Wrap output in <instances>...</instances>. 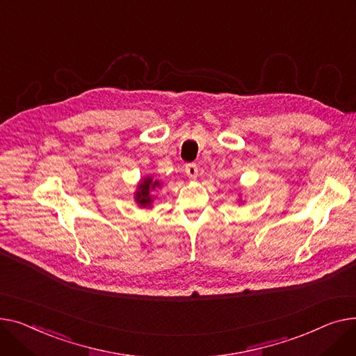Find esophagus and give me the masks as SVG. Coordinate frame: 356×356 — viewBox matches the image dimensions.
Returning <instances> with one entry per match:
<instances>
[{
	"mask_svg": "<svg viewBox=\"0 0 356 356\" xmlns=\"http://www.w3.org/2000/svg\"><path fill=\"white\" fill-rule=\"evenodd\" d=\"M185 172H186L188 178H191V179L197 178V175H198V166H197V163H186L185 165Z\"/></svg>",
	"mask_w": 356,
	"mask_h": 356,
	"instance_id": "34e87169",
	"label": "esophagus"
}]
</instances>
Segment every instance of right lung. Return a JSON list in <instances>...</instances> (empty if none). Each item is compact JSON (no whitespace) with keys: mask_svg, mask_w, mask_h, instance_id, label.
I'll return each instance as SVG.
<instances>
[{"mask_svg":"<svg viewBox=\"0 0 356 356\" xmlns=\"http://www.w3.org/2000/svg\"><path fill=\"white\" fill-rule=\"evenodd\" d=\"M159 185L158 181H152V178H146L145 181H142V184L139 185V191L136 193V201L138 204L146 207L151 205L152 198L149 195V191L155 190V188Z\"/></svg>","mask_w":356,"mask_h":356,"instance_id":"obj_1","label":"right lung"}]
</instances>
